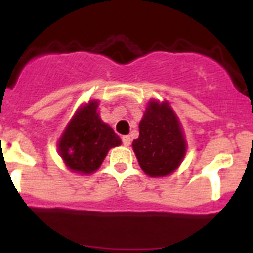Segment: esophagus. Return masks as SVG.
Here are the masks:
<instances>
[{
    "label": "esophagus",
    "instance_id": "obj_1",
    "mask_svg": "<svg viewBox=\"0 0 253 253\" xmlns=\"http://www.w3.org/2000/svg\"><path fill=\"white\" fill-rule=\"evenodd\" d=\"M122 142H123V144H124L125 147H128V146H130L131 139H130V137H129V135H123Z\"/></svg>",
    "mask_w": 253,
    "mask_h": 253
}]
</instances>
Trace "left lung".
I'll list each match as a JSON object with an SVG mask.
<instances>
[{"instance_id":"1","label":"left lung","mask_w":253,"mask_h":253,"mask_svg":"<svg viewBox=\"0 0 253 253\" xmlns=\"http://www.w3.org/2000/svg\"><path fill=\"white\" fill-rule=\"evenodd\" d=\"M133 149L140 169L151 177L167 176L180 166L186 153V140L169 102H148Z\"/></svg>"}]
</instances>
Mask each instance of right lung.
<instances>
[{
  "instance_id": "add662e5",
  "label": "right lung",
  "mask_w": 253,
  "mask_h": 253,
  "mask_svg": "<svg viewBox=\"0 0 253 253\" xmlns=\"http://www.w3.org/2000/svg\"><path fill=\"white\" fill-rule=\"evenodd\" d=\"M97 107L96 100L82 105L58 142V151L66 166L81 175L97 171L109 149L122 143L110 125L100 119Z\"/></svg>"
}]
</instances>
